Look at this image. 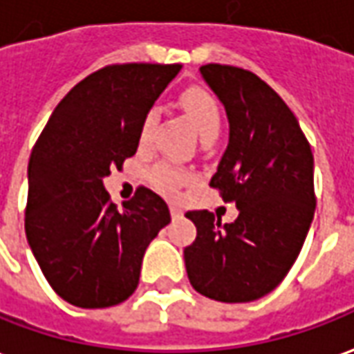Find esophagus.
Returning <instances> with one entry per match:
<instances>
[{"label":"esophagus","instance_id":"esophagus-1","mask_svg":"<svg viewBox=\"0 0 354 354\" xmlns=\"http://www.w3.org/2000/svg\"><path fill=\"white\" fill-rule=\"evenodd\" d=\"M169 209H170V214H172V218H182V214H184V212H182L180 207H176V205H170Z\"/></svg>","mask_w":354,"mask_h":354}]
</instances>
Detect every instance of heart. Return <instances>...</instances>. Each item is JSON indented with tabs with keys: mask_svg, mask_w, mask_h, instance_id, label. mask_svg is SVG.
I'll return each mask as SVG.
<instances>
[{
	"mask_svg": "<svg viewBox=\"0 0 354 354\" xmlns=\"http://www.w3.org/2000/svg\"><path fill=\"white\" fill-rule=\"evenodd\" d=\"M180 103L184 107L185 115L192 118L195 128L199 130L203 140L207 138H216L220 132V124H222V115H220L218 101L214 100L211 91L199 86H192L185 88L180 95ZM157 124V113L155 111H147L143 115L142 122H140V130H138V143L140 147H149L153 140V130ZM147 180L149 184L167 197H176L180 189L189 182V174L182 170L176 165H172L169 160H160L155 167L149 169L147 172Z\"/></svg>",
	"mask_w": 354,
	"mask_h": 354,
	"instance_id": "b5f03b06",
	"label": "heart"
}]
</instances>
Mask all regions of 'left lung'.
<instances>
[{"mask_svg":"<svg viewBox=\"0 0 354 354\" xmlns=\"http://www.w3.org/2000/svg\"><path fill=\"white\" fill-rule=\"evenodd\" d=\"M203 78L224 103L230 143L211 187L239 209L232 224L209 211L185 216L197 237L184 249L197 293L222 303L264 297L288 276L315 216V159L291 109L257 74L203 65Z\"/></svg>","mask_w":354,"mask_h":354,"instance_id":"8db88e82","label":"left lung"}]
</instances>
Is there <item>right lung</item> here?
<instances>
[{
    "mask_svg": "<svg viewBox=\"0 0 354 354\" xmlns=\"http://www.w3.org/2000/svg\"><path fill=\"white\" fill-rule=\"evenodd\" d=\"M182 65H107L66 93L28 162L24 230L57 295L80 308L122 303L143 253L170 222L162 197L140 185L118 211L103 178L138 149V130Z\"/></svg>",
    "mask_w": 354,
    "mask_h": 354,
    "instance_id": "obj_1",
    "label": "right lung"
}]
</instances>
